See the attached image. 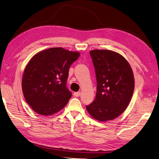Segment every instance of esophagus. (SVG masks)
Here are the masks:
<instances>
[{
	"mask_svg": "<svg viewBox=\"0 0 159 159\" xmlns=\"http://www.w3.org/2000/svg\"><path fill=\"white\" fill-rule=\"evenodd\" d=\"M80 94H81V92H74V93H73V95L76 97H79Z\"/></svg>",
	"mask_w": 159,
	"mask_h": 159,
	"instance_id": "1",
	"label": "esophagus"
}]
</instances>
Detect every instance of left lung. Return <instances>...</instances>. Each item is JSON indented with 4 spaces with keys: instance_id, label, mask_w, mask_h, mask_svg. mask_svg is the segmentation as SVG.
I'll return each instance as SVG.
<instances>
[{
    "instance_id": "1",
    "label": "left lung",
    "mask_w": 159,
    "mask_h": 159,
    "mask_svg": "<svg viewBox=\"0 0 159 159\" xmlns=\"http://www.w3.org/2000/svg\"><path fill=\"white\" fill-rule=\"evenodd\" d=\"M89 53L97 87L94 101L86 108L97 120H111L121 115L130 102L134 89L133 72L127 60L115 51L97 49Z\"/></svg>"
}]
</instances>
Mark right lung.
I'll list each match as a JSON object with an SVG mask.
<instances>
[{
    "instance_id": "obj_1",
    "label": "right lung",
    "mask_w": 159,
    "mask_h": 159,
    "mask_svg": "<svg viewBox=\"0 0 159 159\" xmlns=\"http://www.w3.org/2000/svg\"><path fill=\"white\" fill-rule=\"evenodd\" d=\"M80 56L61 47L39 52L26 66L22 80L27 103L36 113L50 116L62 110L72 97L67 87L69 68Z\"/></svg>"
}]
</instances>
